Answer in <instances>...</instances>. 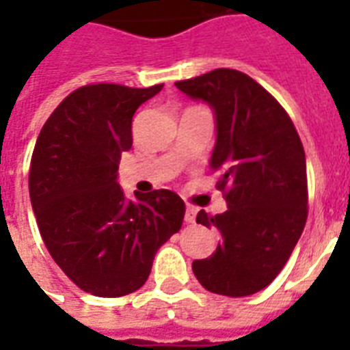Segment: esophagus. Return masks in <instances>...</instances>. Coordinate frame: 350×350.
Masks as SVG:
<instances>
[{
    "label": "esophagus",
    "mask_w": 350,
    "mask_h": 350,
    "mask_svg": "<svg viewBox=\"0 0 350 350\" xmlns=\"http://www.w3.org/2000/svg\"><path fill=\"white\" fill-rule=\"evenodd\" d=\"M196 214H198L196 207H192V205H187V208H185V221H187V224H194V221H196Z\"/></svg>",
    "instance_id": "34e87169"
}]
</instances>
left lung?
<instances>
[{
    "label": "left lung",
    "instance_id": "left-lung-1",
    "mask_svg": "<svg viewBox=\"0 0 350 350\" xmlns=\"http://www.w3.org/2000/svg\"><path fill=\"white\" fill-rule=\"evenodd\" d=\"M174 85L213 109L211 169L227 202L216 216L198 213V224L216 227L221 239L213 256L192 261V271L211 293L250 296L280 274L304 232V145L287 112L247 74L216 68Z\"/></svg>",
    "mask_w": 350,
    "mask_h": 350
}]
</instances>
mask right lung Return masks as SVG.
Instances as JSON below:
<instances>
[{
  "label": "right lung",
  "instance_id": "add662e5",
  "mask_svg": "<svg viewBox=\"0 0 350 350\" xmlns=\"http://www.w3.org/2000/svg\"><path fill=\"white\" fill-rule=\"evenodd\" d=\"M163 85L98 83L74 90L41 129L29 172L41 238L85 293L118 298L147 282L158 249L181 229L185 203L159 189L129 200L118 183L132 116Z\"/></svg>",
  "mask_w": 350,
  "mask_h": 350
}]
</instances>
